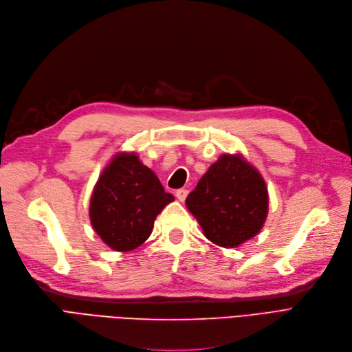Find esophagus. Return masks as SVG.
Here are the masks:
<instances>
[{
	"label": "esophagus",
	"instance_id": "esophagus-1",
	"mask_svg": "<svg viewBox=\"0 0 352 352\" xmlns=\"http://www.w3.org/2000/svg\"><path fill=\"white\" fill-rule=\"evenodd\" d=\"M175 195H177V198L179 201H184L186 198H187V195H188V190H186V188H179V190H177L175 191Z\"/></svg>",
	"mask_w": 352,
	"mask_h": 352
}]
</instances>
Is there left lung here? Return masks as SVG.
<instances>
[{
	"label": "left lung",
	"mask_w": 352,
	"mask_h": 352,
	"mask_svg": "<svg viewBox=\"0 0 352 352\" xmlns=\"http://www.w3.org/2000/svg\"><path fill=\"white\" fill-rule=\"evenodd\" d=\"M186 204L208 240L236 248L261 232L269 197L262 175L249 162L226 154L208 168Z\"/></svg>",
	"instance_id": "8db88e82"
}]
</instances>
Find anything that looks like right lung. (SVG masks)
I'll return each instance as SVG.
<instances>
[{
	"mask_svg": "<svg viewBox=\"0 0 352 352\" xmlns=\"http://www.w3.org/2000/svg\"><path fill=\"white\" fill-rule=\"evenodd\" d=\"M174 201L158 177L135 154H120L104 168L90 198L95 232L118 252L133 250L149 237L161 210Z\"/></svg>",
	"mask_w": 352,
	"mask_h": 352,
	"instance_id": "add662e5",
	"label": "right lung"
}]
</instances>
